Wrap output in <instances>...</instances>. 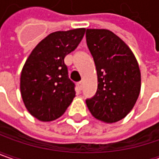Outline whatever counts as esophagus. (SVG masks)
<instances>
[{"label": "esophagus", "instance_id": "obj_1", "mask_svg": "<svg viewBox=\"0 0 159 159\" xmlns=\"http://www.w3.org/2000/svg\"><path fill=\"white\" fill-rule=\"evenodd\" d=\"M77 86L79 88V90H82V89H83V82H79V83L77 84Z\"/></svg>", "mask_w": 159, "mask_h": 159}]
</instances>
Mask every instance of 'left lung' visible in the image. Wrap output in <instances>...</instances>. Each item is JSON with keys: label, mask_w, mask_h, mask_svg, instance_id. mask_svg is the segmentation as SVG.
<instances>
[{"label": "left lung", "mask_w": 159, "mask_h": 159, "mask_svg": "<svg viewBox=\"0 0 159 159\" xmlns=\"http://www.w3.org/2000/svg\"><path fill=\"white\" fill-rule=\"evenodd\" d=\"M87 46L98 75L94 97L86 100L98 120L112 124L133 109L141 92V71L128 45L107 29H87Z\"/></svg>", "instance_id": "8db88e82"}]
</instances>
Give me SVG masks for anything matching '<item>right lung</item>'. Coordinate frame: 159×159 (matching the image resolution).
<instances>
[{
	"label": "right lung",
	"instance_id": "obj_1",
	"mask_svg": "<svg viewBox=\"0 0 159 159\" xmlns=\"http://www.w3.org/2000/svg\"><path fill=\"white\" fill-rule=\"evenodd\" d=\"M85 28L57 31L32 51L21 71L20 92L28 112L43 122L56 120L75 96L64 59L80 43Z\"/></svg>",
	"mask_w": 159,
	"mask_h": 159
}]
</instances>
